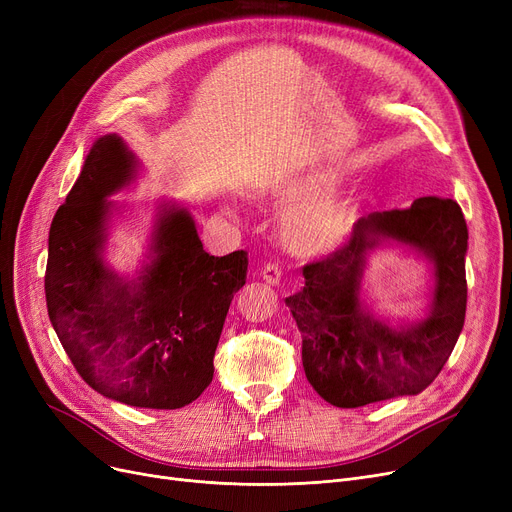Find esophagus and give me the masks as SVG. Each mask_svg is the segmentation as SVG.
<instances>
[{"mask_svg": "<svg viewBox=\"0 0 512 512\" xmlns=\"http://www.w3.org/2000/svg\"><path fill=\"white\" fill-rule=\"evenodd\" d=\"M261 278H263V282L265 284H270V286H278L280 284V280H282V270H280V265L278 263H263L261 265V274H259Z\"/></svg>", "mask_w": 512, "mask_h": 512, "instance_id": "esophagus-1", "label": "esophagus"}]
</instances>
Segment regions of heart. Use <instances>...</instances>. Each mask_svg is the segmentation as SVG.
<instances>
[{"instance_id":"heart-1","label":"heart","mask_w":512,"mask_h":512,"mask_svg":"<svg viewBox=\"0 0 512 512\" xmlns=\"http://www.w3.org/2000/svg\"><path fill=\"white\" fill-rule=\"evenodd\" d=\"M328 184L326 176H313L292 182L288 197H307ZM355 197L344 191L307 197L292 205L280 222L278 234L286 251L299 257H319L336 251L348 238L355 222Z\"/></svg>"}]
</instances>
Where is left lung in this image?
I'll list each match as a JSON object with an SVG mask.
<instances>
[{
    "label": "left lung",
    "mask_w": 512,
    "mask_h": 512,
    "mask_svg": "<svg viewBox=\"0 0 512 512\" xmlns=\"http://www.w3.org/2000/svg\"><path fill=\"white\" fill-rule=\"evenodd\" d=\"M380 237L413 246L435 263V299L425 318L390 329L360 305L366 253ZM467 222L452 199L421 197L407 209L371 213L346 242L303 267L305 286L286 299L303 336V367L315 392L357 409L432 384L459 340L467 311Z\"/></svg>",
    "instance_id": "8db88e82"
}]
</instances>
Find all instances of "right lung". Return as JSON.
I'll list each match as a JSON object with an SVG mask.
<instances>
[{
  "instance_id": "1",
  "label": "right lung",
  "mask_w": 512,
  "mask_h": 512,
  "mask_svg": "<svg viewBox=\"0 0 512 512\" xmlns=\"http://www.w3.org/2000/svg\"><path fill=\"white\" fill-rule=\"evenodd\" d=\"M134 168L116 134L89 151L49 228L47 313L93 390L130 407L180 409L213 380L215 348L249 259L247 251L209 255L191 215L172 207L157 222L143 274H114L99 255L112 207L105 197L130 182Z\"/></svg>"
}]
</instances>
